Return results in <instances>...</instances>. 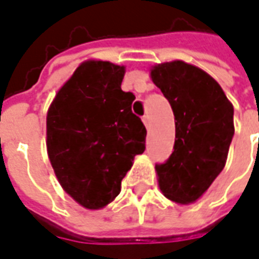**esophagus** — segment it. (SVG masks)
I'll list each match as a JSON object with an SVG mask.
<instances>
[{
  "instance_id": "esophagus-1",
  "label": "esophagus",
  "mask_w": 259,
  "mask_h": 259,
  "mask_svg": "<svg viewBox=\"0 0 259 259\" xmlns=\"http://www.w3.org/2000/svg\"><path fill=\"white\" fill-rule=\"evenodd\" d=\"M142 122H144L145 126L149 130V126H151V119H149V115H144V117H142Z\"/></svg>"
}]
</instances>
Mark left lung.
<instances>
[{"label": "left lung", "instance_id": "1", "mask_svg": "<svg viewBox=\"0 0 259 259\" xmlns=\"http://www.w3.org/2000/svg\"><path fill=\"white\" fill-rule=\"evenodd\" d=\"M151 76L172 107L176 131L174 152L155 165L160 190L170 200L193 203L226 165L234 108L214 78L182 60L155 66Z\"/></svg>", "mask_w": 259, "mask_h": 259}]
</instances>
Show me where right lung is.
Segmentation results:
<instances>
[{
	"label": "right lung",
	"mask_w": 259,
	"mask_h": 259,
	"mask_svg": "<svg viewBox=\"0 0 259 259\" xmlns=\"http://www.w3.org/2000/svg\"><path fill=\"white\" fill-rule=\"evenodd\" d=\"M124 66L90 60L78 66L52 103L46 147L62 187L85 208H101L121 192L147 130L121 90Z\"/></svg>",
	"instance_id": "obj_1"
}]
</instances>
